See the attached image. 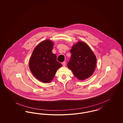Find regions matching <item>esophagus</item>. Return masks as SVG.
<instances>
[{"instance_id":"34e87169","label":"esophagus","mask_w":123,"mask_h":123,"mask_svg":"<svg viewBox=\"0 0 123 123\" xmlns=\"http://www.w3.org/2000/svg\"><path fill=\"white\" fill-rule=\"evenodd\" d=\"M62 65H63V66H64V67H65V66H66V62H62Z\"/></svg>"}]
</instances>
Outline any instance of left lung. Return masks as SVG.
Returning a JSON list of instances; mask_svg holds the SVG:
<instances>
[{
    "instance_id": "left-lung-1",
    "label": "left lung",
    "mask_w": 123,
    "mask_h": 123,
    "mask_svg": "<svg viewBox=\"0 0 123 123\" xmlns=\"http://www.w3.org/2000/svg\"><path fill=\"white\" fill-rule=\"evenodd\" d=\"M71 57L67 64L74 75L80 80L89 78L95 71L97 58L85 42L77 41L70 50Z\"/></svg>"
}]
</instances>
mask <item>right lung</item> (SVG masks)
Returning <instances> with one entry per match:
<instances>
[{
	"label": "right lung",
	"mask_w": 123,
	"mask_h": 123,
	"mask_svg": "<svg viewBox=\"0 0 123 123\" xmlns=\"http://www.w3.org/2000/svg\"><path fill=\"white\" fill-rule=\"evenodd\" d=\"M54 42L47 39L39 43L29 60V67L34 76L43 83L52 82L58 68L62 67L52 52Z\"/></svg>",
	"instance_id": "add662e5"
}]
</instances>
